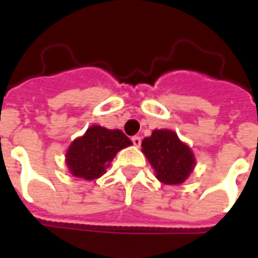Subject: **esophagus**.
Masks as SVG:
<instances>
[{
    "label": "esophagus",
    "instance_id": "esophagus-1",
    "mask_svg": "<svg viewBox=\"0 0 258 258\" xmlns=\"http://www.w3.org/2000/svg\"><path fill=\"white\" fill-rule=\"evenodd\" d=\"M131 141H133V144H134V146H141V137H138V135H135V137H133L131 138Z\"/></svg>",
    "mask_w": 258,
    "mask_h": 258
}]
</instances>
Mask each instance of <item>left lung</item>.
<instances>
[{"instance_id": "8db88e82", "label": "left lung", "mask_w": 258, "mask_h": 258, "mask_svg": "<svg viewBox=\"0 0 258 258\" xmlns=\"http://www.w3.org/2000/svg\"><path fill=\"white\" fill-rule=\"evenodd\" d=\"M142 152L155 168L156 178L166 185L182 184L196 163L189 146L171 130H155L142 141Z\"/></svg>"}]
</instances>
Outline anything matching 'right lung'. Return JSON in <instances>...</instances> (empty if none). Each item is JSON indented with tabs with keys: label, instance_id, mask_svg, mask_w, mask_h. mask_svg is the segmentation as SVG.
<instances>
[{
	"label": "right lung",
	"instance_id": "1",
	"mask_svg": "<svg viewBox=\"0 0 258 258\" xmlns=\"http://www.w3.org/2000/svg\"><path fill=\"white\" fill-rule=\"evenodd\" d=\"M133 145L128 137L120 130H107L91 125L85 134L72 142L66 152V164L74 177L87 181L105 174L116 153Z\"/></svg>",
	"mask_w": 258,
	"mask_h": 258
}]
</instances>
